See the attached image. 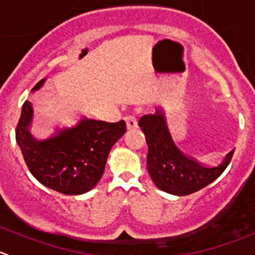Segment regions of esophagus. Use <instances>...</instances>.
I'll return each mask as SVG.
<instances>
[{"label":"esophagus","instance_id":"esophagus-1","mask_svg":"<svg viewBox=\"0 0 255 255\" xmlns=\"http://www.w3.org/2000/svg\"><path fill=\"white\" fill-rule=\"evenodd\" d=\"M126 123H127L128 129H133V128H137V126H138L137 118H135L134 116H127V117H126Z\"/></svg>","mask_w":255,"mask_h":255}]
</instances>
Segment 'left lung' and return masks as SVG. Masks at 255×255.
I'll return each instance as SVG.
<instances>
[{
	"instance_id": "left-lung-1",
	"label": "left lung",
	"mask_w": 255,
	"mask_h": 255,
	"mask_svg": "<svg viewBox=\"0 0 255 255\" xmlns=\"http://www.w3.org/2000/svg\"><path fill=\"white\" fill-rule=\"evenodd\" d=\"M138 125L148 145V173L154 184L167 193L187 196L207 187L224 172L233 157L234 149H232L217 164L204 165L185 154L173 142L162 108L143 116Z\"/></svg>"
}]
</instances>
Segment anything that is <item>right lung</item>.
<instances>
[{"label": "right lung", "mask_w": 255, "mask_h": 255, "mask_svg": "<svg viewBox=\"0 0 255 255\" xmlns=\"http://www.w3.org/2000/svg\"><path fill=\"white\" fill-rule=\"evenodd\" d=\"M44 81L32 91L39 90ZM32 118L33 107L26 101L16 127V142L24 162L39 183L68 196L95 188L105 172L111 148L127 130L125 121L108 123L81 117L76 125L57 128L38 139L29 130Z\"/></svg>", "instance_id": "right-lung-1"}]
</instances>
